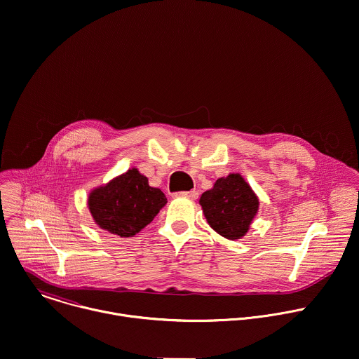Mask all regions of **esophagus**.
Wrapping results in <instances>:
<instances>
[{
    "instance_id": "esophagus-1",
    "label": "esophagus",
    "mask_w": 359,
    "mask_h": 359,
    "mask_svg": "<svg viewBox=\"0 0 359 359\" xmlns=\"http://www.w3.org/2000/svg\"><path fill=\"white\" fill-rule=\"evenodd\" d=\"M175 197H187L191 200H196L198 197V191L197 190H190V191H180V193H175Z\"/></svg>"
}]
</instances>
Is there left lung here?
Wrapping results in <instances>:
<instances>
[{
	"instance_id": "8db88e82",
	"label": "left lung",
	"mask_w": 359,
	"mask_h": 359,
	"mask_svg": "<svg viewBox=\"0 0 359 359\" xmlns=\"http://www.w3.org/2000/svg\"><path fill=\"white\" fill-rule=\"evenodd\" d=\"M200 205L210 226L233 241L248 232L258 212L259 200L240 173H229L201 194Z\"/></svg>"
}]
</instances>
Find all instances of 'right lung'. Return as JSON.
Here are the masks:
<instances>
[{
    "label": "right lung",
    "instance_id": "obj_1",
    "mask_svg": "<svg viewBox=\"0 0 359 359\" xmlns=\"http://www.w3.org/2000/svg\"><path fill=\"white\" fill-rule=\"evenodd\" d=\"M168 203L162 190L151 187L137 168L94 189L88 210L95 224L119 236H134L145 228Z\"/></svg>",
    "mask_w": 359,
    "mask_h": 359
}]
</instances>
